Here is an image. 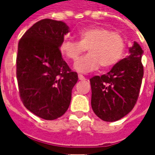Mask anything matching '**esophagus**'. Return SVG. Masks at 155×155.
<instances>
[{"label":"esophagus","instance_id":"1","mask_svg":"<svg viewBox=\"0 0 155 155\" xmlns=\"http://www.w3.org/2000/svg\"><path fill=\"white\" fill-rule=\"evenodd\" d=\"M78 78H79V80H85V78L82 74H78Z\"/></svg>","mask_w":155,"mask_h":155}]
</instances>
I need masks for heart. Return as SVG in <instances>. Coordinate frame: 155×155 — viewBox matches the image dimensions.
<instances>
[{"label":"heart","mask_w":155,"mask_h":155,"mask_svg":"<svg viewBox=\"0 0 155 155\" xmlns=\"http://www.w3.org/2000/svg\"><path fill=\"white\" fill-rule=\"evenodd\" d=\"M78 40L64 39L59 49L67 58L77 61L88 48L89 53L76 63L75 69L80 72L93 71L102 65L110 68L120 61L126 47V39L119 32L103 27H91L78 33Z\"/></svg>","instance_id":"heart-1"}]
</instances>
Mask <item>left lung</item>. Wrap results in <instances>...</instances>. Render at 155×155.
I'll use <instances>...</instances> for the list:
<instances>
[{
    "mask_svg": "<svg viewBox=\"0 0 155 155\" xmlns=\"http://www.w3.org/2000/svg\"><path fill=\"white\" fill-rule=\"evenodd\" d=\"M129 53L107 74L90 79L92 110L105 122L120 120L133 110L137 102L144 72L141 63L143 51L134 42Z\"/></svg>",
    "mask_w": 155,
    "mask_h": 155,
    "instance_id": "8db88e82",
    "label": "left lung"
}]
</instances>
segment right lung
Returning <instances> with one entry per match:
<instances>
[{
	"label": "right lung",
	"mask_w": 155,
	"mask_h": 155,
	"mask_svg": "<svg viewBox=\"0 0 155 155\" xmlns=\"http://www.w3.org/2000/svg\"><path fill=\"white\" fill-rule=\"evenodd\" d=\"M69 27L63 21L36 22L18 43L16 76L24 106L45 120L62 116L71 100L78 77L63 59L59 49Z\"/></svg>",
	"instance_id": "add662e5"
}]
</instances>
